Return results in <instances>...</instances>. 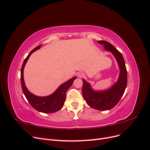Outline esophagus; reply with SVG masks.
Returning a JSON list of instances; mask_svg holds the SVG:
<instances>
[{"mask_svg": "<svg viewBox=\"0 0 150 150\" xmlns=\"http://www.w3.org/2000/svg\"><path fill=\"white\" fill-rule=\"evenodd\" d=\"M84 74L83 73V72H78V78H83V77H84Z\"/></svg>", "mask_w": 150, "mask_h": 150, "instance_id": "1", "label": "esophagus"}]
</instances>
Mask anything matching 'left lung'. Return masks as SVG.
Returning <instances> with one entry per match:
<instances>
[{"label": "left lung", "instance_id": "left-lung-1", "mask_svg": "<svg viewBox=\"0 0 150 150\" xmlns=\"http://www.w3.org/2000/svg\"><path fill=\"white\" fill-rule=\"evenodd\" d=\"M98 42L104 45V49L110 51L115 57L120 69L118 80L110 89L95 91L88 82L82 79V93L84 100L90 107L98 110L106 111L114 108L123 95L128 79L127 70L124 58L120 51L106 40H99Z\"/></svg>", "mask_w": 150, "mask_h": 150}]
</instances>
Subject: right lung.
Instances as JSON below:
<instances>
[{
  "mask_svg": "<svg viewBox=\"0 0 150 150\" xmlns=\"http://www.w3.org/2000/svg\"><path fill=\"white\" fill-rule=\"evenodd\" d=\"M40 46H41V45H39L38 47L34 48L33 51H31V52L29 54V55L27 56V57L24 61L21 71V86L22 91H23V93L26 99H28V102L30 103L32 107L34 108L35 110L44 113L55 112L59 110H60L63 107V106H64V104L66 100L67 91L71 87L74 80L76 79V77H73V78H71L69 81H67L64 83L62 84L56 90L55 92L52 93V94L49 95L48 96H35V95L30 93L28 89H27L26 86H25L23 71L24 69V66L30 56L31 55V54L35 51L36 50L40 49Z\"/></svg>",
  "mask_w": 150,
  "mask_h": 150,
  "instance_id": "obj_1",
  "label": "right lung"
}]
</instances>
